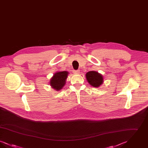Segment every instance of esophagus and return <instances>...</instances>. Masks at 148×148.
I'll return each instance as SVG.
<instances>
[{
  "instance_id": "34e87169",
  "label": "esophagus",
  "mask_w": 148,
  "mask_h": 148,
  "mask_svg": "<svg viewBox=\"0 0 148 148\" xmlns=\"http://www.w3.org/2000/svg\"><path fill=\"white\" fill-rule=\"evenodd\" d=\"M73 73L75 74H78L80 73V71H73Z\"/></svg>"
}]
</instances>
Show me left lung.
<instances>
[{"label": "left lung", "instance_id": "1", "mask_svg": "<svg viewBox=\"0 0 148 148\" xmlns=\"http://www.w3.org/2000/svg\"><path fill=\"white\" fill-rule=\"evenodd\" d=\"M85 77L87 82L93 87L98 88L103 84L104 78L103 75L96 71H90L86 73Z\"/></svg>", "mask_w": 148, "mask_h": 148}]
</instances>
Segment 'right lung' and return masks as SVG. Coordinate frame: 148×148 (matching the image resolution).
Masks as SVG:
<instances>
[{
  "mask_svg": "<svg viewBox=\"0 0 148 148\" xmlns=\"http://www.w3.org/2000/svg\"><path fill=\"white\" fill-rule=\"evenodd\" d=\"M69 74V72L66 71H60L56 72L49 82V85L51 88L59 91L63 89V86L66 84V80Z\"/></svg>",
  "mask_w": 148,
  "mask_h": 148,
  "instance_id": "1",
  "label": "right lung"
}]
</instances>
